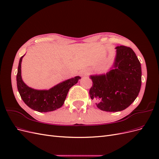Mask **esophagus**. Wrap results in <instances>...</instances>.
<instances>
[{"label":"esophagus","mask_w":159,"mask_h":159,"mask_svg":"<svg viewBox=\"0 0 159 159\" xmlns=\"http://www.w3.org/2000/svg\"><path fill=\"white\" fill-rule=\"evenodd\" d=\"M80 75L81 76H84V75H88V73L86 71H82L80 72Z\"/></svg>","instance_id":"1"}]
</instances>
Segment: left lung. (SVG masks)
Instances as JSON below:
<instances>
[{
    "label": "left lung",
    "instance_id": "left-lung-1",
    "mask_svg": "<svg viewBox=\"0 0 159 159\" xmlns=\"http://www.w3.org/2000/svg\"><path fill=\"white\" fill-rule=\"evenodd\" d=\"M113 66L105 74L90 75L91 99L97 107L109 112L127 108L139 95L141 87V66L129 47L117 46Z\"/></svg>",
    "mask_w": 159,
    "mask_h": 159
}]
</instances>
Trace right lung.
Returning <instances> with one entry per match:
<instances>
[{
	"mask_svg": "<svg viewBox=\"0 0 159 159\" xmlns=\"http://www.w3.org/2000/svg\"><path fill=\"white\" fill-rule=\"evenodd\" d=\"M22 56L19 61L16 83L18 92L23 102L32 109L38 112H49L60 108L64 105L69 89L78 82L81 77L67 80L57 84L48 90H38L31 88L24 82L21 76Z\"/></svg>",
	"mask_w": 159,
	"mask_h": 159,
	"instance_id": "right-lung-1",
	"label": "right lung"
}]
</instances>
